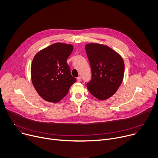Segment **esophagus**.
I'll return each mask as SVG.
<instances>
[{"label":"esophagus","mask_w":158,"mask_h":158,"mask_svg":"<svg viewBox=\"0 0 158 158\" xmlns=\"http://www.w3.org/2000/svg\"><path fill=\"white\" fill-rule=\"evenodd\" d=\"M77 81H78V82H81V76L77 77Z\"/></svg>","instance_id":"34e87169"}]
</instances>
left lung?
Wrapping results in <instances>:
<instances>
[{
  "label": "left lung",
  "mask_w": 158,
  "mask_h": 158,
  "mask_svg": "<svg viewBox=\"0 0 158 158\" xmlns=\"http://www.w3.org/2000/svg\"><path fill=\"white\" fill-rule=\"evenodd\" d=\"M91 69V79L87 83L90 93L99 100H105L117 92L124 75L122 56L110 47L98 44L85 45Z\"/></svg>",
  "instance_id": "left-lung-1"
}]
</instances>
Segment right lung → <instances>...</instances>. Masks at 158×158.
<instances>
[{"label":"right lung","mask_w":158,"mask_h":158,"mask_svg":"<svg viewBox=\"0 0 158 158\" xmlns=\"http://www.w3.org/2000/svg\"><path fill=\"white\" fill-rule=\"evenodd\" d=\"M73 50V45L56 43L41 50L33 58L31 81L37 93L46 101L59 102L76 81L67 63Z\"/></svg>","instance_id":"1"}]
</instances>
